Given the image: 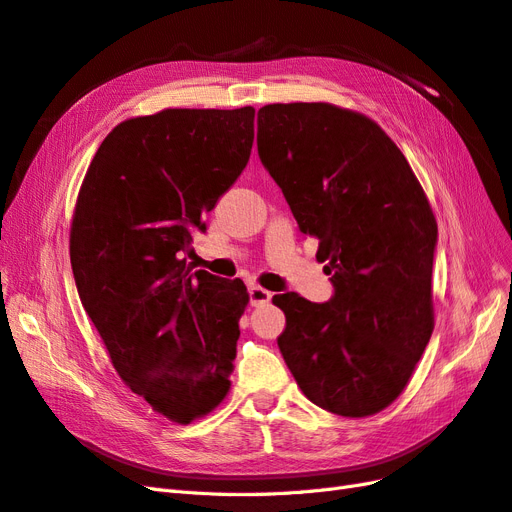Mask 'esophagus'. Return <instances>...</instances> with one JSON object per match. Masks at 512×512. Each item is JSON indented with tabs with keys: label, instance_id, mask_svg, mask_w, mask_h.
<instances>
[{
	"label": "esophagus",
	"instance_id": "esophagus-1",
	"mask_svg": "<svg viewBox=\"0 0 512 512\" xmlns=\"http://www.w3.org/2000/svg\"><path fill=\"white\" fill-rule=\"evenodd\" d=\"M271 297H273V294H271L269 290L262 288V286H252V288H250V303H252L254 307L269 303Z\"/></svg>",
	"mask_w": 512,
	"mask_h": 512
}]
</instances>
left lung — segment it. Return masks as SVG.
Wrapping results in <instances>:
<instances>
[{
    "mask_svg": "<svg viewBox=\"0 0 512 512\" xmlns=\"http://www.w3.org/2000/svg\"><path fill=\"white\" fill-rule=\"evenodd\" d=\"M256 143L333 284L327 303L275 294L277 346L316 406L376 414L406 389L433 331L438 224L425 192L376 121L327 102L262 106Z\"/></svg>",
    "mask_w": 512,
    "mask_h": 512,
    "instance_id": "obj_1",
    "label": "left lung"
}]
</instances>
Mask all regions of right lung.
I'll return each mask as SVG.
<instances>
[{"instance_id": "1", "label": "right lung", "mask_w": 512, "mask_h": 512, "mask_svg": "<svg viewBox=\"0 0 512 512\" xmlns=\"http://www.w3.org/2000/svg\"><path fill=\"white\" fill-rule=\"evenodd\" d=\"M254 108H166L108 134L70 228L76 290L136 395L188 425L230 389L241 280L185 269L192 232L247 166Z\"/></svg>"}]
</instances>
